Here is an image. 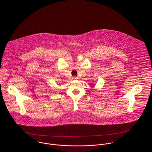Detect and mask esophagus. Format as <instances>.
<instances>
[{
    "label": "esophagus",
    "mask_w": 152,
    "mask_h": 152,
    "mask_svg": "<svg viewBox=\"0 0 152 152\" xmlns=\"http://www.w3.org/2000/svg\"><path fill=\"white\" fill-rule=\"evenodd\" d=\"M77 79V77H76V76H73V77H72V79H73V80H76Z\"/></svg>",
    "instance_id": "obj_1"
}]
</instances>
